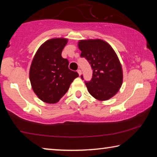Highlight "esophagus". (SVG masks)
Wrapping results in <instances>:
<instances>
[{
  "mask_svg": "<svg viewBox=\"0 0 157 157\" xmlns=\"http://www.w3.org/2000/svg\"><path fill=\"white\" fill-rule=\"evenodd\" d=\"M78 74H79V75H81L82 71L80 70V69H78Z\"/></svg>",
  "mask_w": 157,
  "mask_h": 157,
  "instance_id": "esophagus-1",
  "label": "esophagus"
}]
</instances>
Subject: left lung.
I'll list each match as a JSON object with an SVG mask.
<instances>
[{"instance_id": "left-lung-1", "label": "left lung", "mask_w": 157, "mask_h": 157, "mask_svg": "<svg viewBox=\"0 0 157 157\" xmlns=\"http://www.w3.org/2000/svg\"><path fill=\"white\" fill-rule=\"evenodd\" d=\"M81 57L86 59L93 70L92 78L85 82L93 97L109 100L116 95L123 83V70L116 52L107 42L101 39L79 41ZM83 79V75H81Z\"/></svg>"}]
</instances>
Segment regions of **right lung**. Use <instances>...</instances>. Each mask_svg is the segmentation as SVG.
Listing matches in <instances>:
<instances>
[{
    "label": "right lung",
    "instance_id": "obj_1",
    "mask_svg": "<svg viewBox=\"0 0 157 157\" xmlns=\"http://www.w3.org/2000/svg\"><path fill=\"white\" fill-rule=\"evenodd\" d=\"M66 39H52L41 45L34 55L30 69L34 92L46 103L57 102L79 75L68 68V60L62 57Z\"/></svg>",
    "mask_w": 157,
    "mask_h": 157
}]
</instances>
